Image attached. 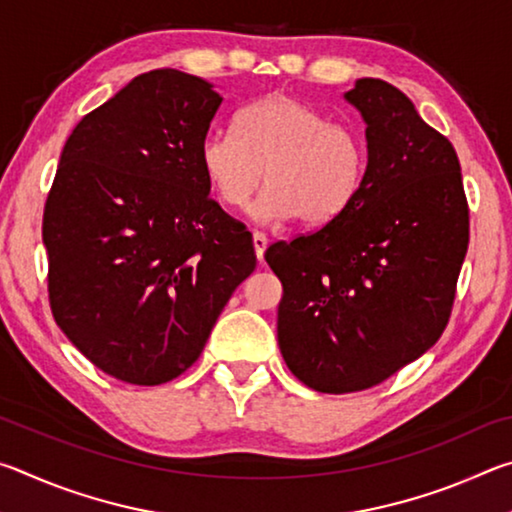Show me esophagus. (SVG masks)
<instances>
[{
  "label": "esophagus",
  "instance_id": "obj_1",
  "mask_svg": "<svg viewBox=\"0 0 512 512\" xmlns=\"http://www.w3.org/2000/svg\"><path fill=\"white\" fill-rule=\"evenodd\" d=\"M253 246H255L257 259H259V262H262V259H264V250H266V246H268V239H266L264 232H253Z\"/></svg>",
  "mask_w": 512,
  "mask_h": 512
}]
</instances>
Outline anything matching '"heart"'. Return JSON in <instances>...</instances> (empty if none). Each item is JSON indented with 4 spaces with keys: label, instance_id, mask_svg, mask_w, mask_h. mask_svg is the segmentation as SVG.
Returning a JSON list of instances; mask_svg holds the SVG:
<instances>
[{
    "label": "heart",
    "instance_id": "b5f03b06",
    "mask_svg": "<svg viewBox=\"0 0 512 512\" xmlns=\"http://www.w3.org/2000/svg\"><path fill=\"white\" fill-rule=\"evenodd\" d=\"M198 162L223 205L244 207L266 178L268 185L250 207L257 221L300 216L307 225H327L359 198L368 144L354 126L273 92L237 112L235 133L205 135Z\"/></svg>",
    "mask_w": 512,
    "mask_h": 512
}]
</instances>
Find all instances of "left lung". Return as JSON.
<instances>
[{
	"mask_svg": "<svg viewBox=\"0 0 512 512\" xmlns=\"http://www.w3.org/2000/svg\"><path fill=\"white\" fill-rule=\"evenodd\" d=\"M345 99L366 121L359 198L264 255L282 282V357L302 384L334 395L381 384L440 339L470 244L452 142L391 83L359 79Z\"/></svg>",
	"mask_w": 512,
	"mask_h": 512,
	"instance_id": "left-lung-1",
	"label": "left lung"
}]
</instances>
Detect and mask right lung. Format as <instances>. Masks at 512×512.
I'll list each match as a JSON object with an SVG mask.
<instances>
[{
  "label": "right lung",
  "mask_w": 512,
  "mask_h": 512,
  "mask_svg": "<svg viewBox=\"0 0 512 512\" xmlns=\"http://www.w3.org/2000/svg\"><path fill=\"white\" fill-rule=\"evenodd\" d=\"M221 101L198 76L153 69L88 112L60 153L42 216L51 314L126 384L192 368L255 271L253 235L210 198L198 162Z\"/></svg>",
  "instance_id": "right-lung-1"
}]
</instances>
